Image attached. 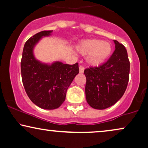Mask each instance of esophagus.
<instances>
[{
  "label": "esophagus",
  "instance_id": "obj_1",
  "mask_svg": "<svg viewBox=\"0 0 148 148\" xmlns=\"http://www.w3.org/2000/svg\"><path fill=\"white\" fill-rule=\"evenodd\" d=\"M84 66H80V67H79V72H80V74H82L83 72H84Z\"/></svg>",
  "mask_w": 148,
  "mask_h": 148
}]
</instances>
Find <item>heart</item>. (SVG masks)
Here are the masks:
<instances>
[{
  "instance_id": "b5f03b06",
  "label": "heart",
  "mask_w": 148,
  "mask_h": 148,
  "mask_svg": "<svg viewBox=\"0 0 148 148\" xmlns=\"http://www.w3.org/2000/svg\"><path fill=\"white\" fill-rule=\"evenodd\" d=\"M76 49L82 55H87L86 62L93 67H97L105 63L111 56L113 49L109 42L96 39L81 41Z\"/></svg>"
}]
</instances>
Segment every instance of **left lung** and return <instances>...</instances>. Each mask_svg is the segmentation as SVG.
Returning <instances> with one entry per match:
<instances>
[{
    "label": "left lung",
    "mask_w": 148,
    "mask_h": 148,
    "mask_svg": "<svg viewBox=\"0 0 148 148\" xmlns=\"http://www.w3.org/2000/svg\"><path fill=\"white\" fill-rule=\"evenodd\" d=\"M115 49L107 62L85 69L87 103L96 109H105L117 102L125 92L130 63L123 45L113 40Z\"/></svg>",
    "instance_id": "8db88e82"
}]
</instances>
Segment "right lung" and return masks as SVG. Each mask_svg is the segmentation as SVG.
Returning a JSON list of instances; mask_svg holds the SVG:
<instances>
[{
	"label": "right lung",
	"instance_id": "add662e5",
	"mask_svg": "<svg viewBox=\"0 0 148 148\" xmlns=\"http://www.w3.org/2000/svg\"><path fill=\"white\" fill-rule=\"evenodd\" d=\"M52 31L37 33L26 41L23 50L21 70L27 95L35 105L43 109H55L65 101L66 92L79 72L78 64L73 65L55 62L44 64L35 59V45Z\"/></svg>",
	"mask_w": 148,
	"mask_h": 148
}]
</instances>
